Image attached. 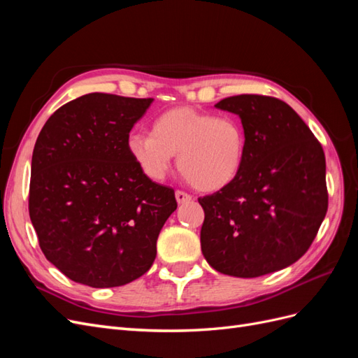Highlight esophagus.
I'll return each instance as SVG.
<instances>
[{
	"label": "esophagus",
	"mask_w": 358,
	"mask_h": 358,
	"mask_svg": "<svg viewBox=\"0 0 358 358\" xmlns=\"http://www.w3.org/2000/svg\"><path fill=\"white\" fill-rule=\"evenodd\" d=\"M175 197H176V201H178L179 204H182V203H187V201H189V200H191V196H189V194H187L185 191H180V189H178V191L175 192Z\"/></svg>",
	"instance_id": "34e87169"
}]
</instances>
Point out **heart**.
<instances>
[{"instance_id":"1","label":"heart","mask_w":358,"mask_h":358,"mask_svg":"<svg viewBox=\"0 0 358 358\" xmlns=\"http://www.w3.org/2000/svg\"><path fill=\"white\" fill-rule=\"evenodd\" d=\"M127 149L150 180L164 179L178 155L179 171L194 188L218 191L239 176L246 137L231 116L175 107L154 119L150 133L129 134Z\"/></svg>"}]
</instances>
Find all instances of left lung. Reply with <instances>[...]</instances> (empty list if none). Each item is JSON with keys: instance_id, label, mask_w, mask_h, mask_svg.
I'll return each mask as SVG.
<instances>
[{"instance_id": "1", "label": "left lung", "mask_w": 358, "mask_h": 358, "mask_svg": "<svg viewBox=\"0 0 358 358\" xmlns=\"http://www.w3.org/2000/svg\"><path fill=\"white\" fill-rule=\"evenodd\" d=\"M215 107L241 117L246 150L239 176L199 199L201 252L216 272L236 278L285 268L308 251L327 213L322 146L275 96L242 94Z\"/></svg>"}]
</instances>
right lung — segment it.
I'll use <instances>...</instances> for the list:
<instances>
[{"instance_id":"1","label":"right lung","mask_w":358,"mask_h":358,"mask_svg":"<svg viewBox=\"0 0 358 358\" xmlns=\"http://www.w3.org/2000/svg\"><path fill=\"white\" fill-rule=\"evenodd\" d=\"M152 101L86 94L59 107L37 137L29 218L43 254L74 282L121 287L157 257L175 191L146 178L127 149Z\"/></svg>"}]
</instances>
